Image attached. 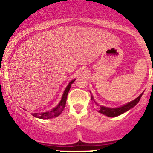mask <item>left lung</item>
I'll use <instances>...</instances> for the list:
<instances>
[{"label": "left lung", "instance_id": "1", "mask_svg": "<svg viewBox=\"0 0 153 153\" xmlns=\"http://www.w3.org/2000/svg\"><path fill=\"white\" fill-rule=\"evenodd\" d=\"M142 95H143V94H140L136 99L134 100V101L127 103V104L124 105V106L119 107V108H106V107H104V106H100V109L99 111L100 113L103 114L108 116V117H117V116L121 115L122 114L124 113V112L127 111L130 109V108H133V107H134L135 105L139 102ZM91 100H92V101H94L93 96H91Z\"/></svg>", "mask_w": 153, "mask_h": 153}]
</instances>
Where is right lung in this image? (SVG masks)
I'll return each instance as SVG.
<instances>
[{
  "instance_id": "right-lung-1",
  "label": "right lung",
  "mask_w": 153,
  "mask_h": 153,
  "mask_svg": "<svg viewBox=\"0 0 153 153\" xmlns=\"http://www.w3.org/2000/svg\"><path fill=\"white\" fill-rule=\"evenodd\" d=\"M75 80H72V81L68 84V85L67 86V88L65 90L64 93H63L62 99H61L60 102L55 108H54L53 109L47 112H44V113H34L32 114V115L34 117H36V118H39V119H51L53 118V117H57L61 114V112L62 111L63 108H65V106L66 104V100H67V97H68V92H69L70 89H71V84L73 83V82L75 81Z\"/></svg>"
}]
</instances>
